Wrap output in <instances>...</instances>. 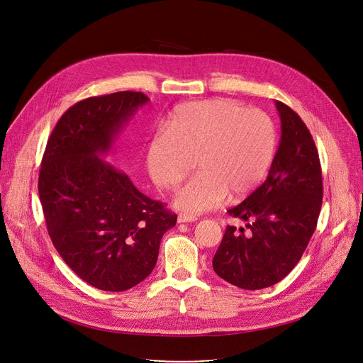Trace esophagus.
<instances>
[{
	"label": "esophagus",
	"instance_id": "34e87169",
	"mask_svg": "<svg viewBox=\"0 0 363 363\" xmlns=\"http://www.w3.org/2000/svg\"><path fill=\"white\" fill-rule=\"evenodd\" d=\"M194 220H198V218L193 216V215H189V213H180L177 216L179 224H183V222H194Z\"/></svg>",
	"mask_w": 363,
	"mask_h": 363
}]
</instances>
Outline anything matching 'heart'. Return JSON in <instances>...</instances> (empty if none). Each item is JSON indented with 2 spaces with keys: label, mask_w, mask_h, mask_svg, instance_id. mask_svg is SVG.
I'll return each instance as SVG.
<instances>
[{
  "label": "heart",
  "mask_w": 363,
  "mask_h": 363,
  "mask_svg": "<svg viewBox=\"0 0 363 363\" xmlns=\"http://www.w3.org/2000/svg\"><path fill=\"white\" fill-rule=\"evenodd\" d=\"M147 152L148 170L162 189H174L194 169L176 194L174 206L189 215L218 208L228 196L241 199L267 176L277 132L270 116L234 100L213 99L177 107Z\"/></svg>",
  "instance_id": "b5f03b06"
}]
</instances>
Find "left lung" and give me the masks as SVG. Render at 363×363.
<instances>
[{"mask_svg": "<svg viewBox=\"0 0 363 363\" xmlns=\"http://www.w3.org/2000/svg\"><path fill=\"white\" fill-rule=\"evenodd\" d=\"M281 143L266 182L228 209L248 224L228 225L212 260L224 281L248 291L272 286L298 264L308 245L323 203V177L314 139L295 111L276 101Z\"/></svg>", "mask_w": 363, "mask_h": 363, "instance_id": "1", "label": "left lung"}]
</instances>
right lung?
<instances>
[{
	"mask_svg": "<svg viewBox=\"0 0 363 363\" xmlns=\"http://www.w3.org/2000/svg\"><path fill=\"white\" fill-rule=\"evenodd\" d=\"M148 100L119 91L75 103L53 128L42 158L39 198L49 237L72 272L101 291L143 282L177 220L100 158Z\"/></svg>",
	"mask_w": 363,
	"mask_h": 363,
	"instance_id": "right-lung-1",
	"label": "right lung"
}]
</instances>
